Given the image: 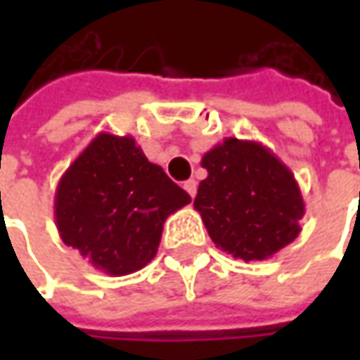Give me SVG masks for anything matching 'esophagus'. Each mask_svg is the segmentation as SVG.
Instances as JSON below:
<instances>
[{
	"instance_id": "34e87169",
	"label": "esophagus",
	"mask_w": 360,
	"mask_h": 360,
	"mask_svg": "<svg viewBox=\"0 0 360 360\" xmlns=\"http://www.w3.org/2000/svg\"><path fill=\"white\" fill-rule=\"evenodd\" d=\"M184 190H186L188 194L194 198V196H196V182H194V180H188V182H184Z\"/></svg>"
}]
</instances>
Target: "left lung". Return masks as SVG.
I'll use <instances>...</instances> for the list:
<instances>
[{"label": "left lung", "instance_id": "left-lung-1", "mask_svg": "<svg viewBox=\"0 0 360 360\" xmlns=\"http://www.w3.org/2000/svg\"><path fill=\"white\" fill-rule=\"evenodd\" d=\"M200 164L208 176L194 208L220 250L244 262L266 260L297 238L304 200L295 174L266 146L226 138Z\"/></svg>", "mask_w": 360, "mask_h": 360}]
</instances>
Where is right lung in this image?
<instances>
[{
  "instance_id": "1",
  "label": "right lung",
  "mask_w": 360,
  "mask_h": 360,
  "mask_svg": "<svg viewBox=\"0 0 360 360\" xmlns=\"http://www.w3.org/2000/svg\"><path fill=\"white\" fill-rule=\"evenodd\" d=\"M190 200L131 136L100 131L60 178L53 216L63 244L126 276L156 256L166 218Z\"/></svg>"
}]
</instances>
